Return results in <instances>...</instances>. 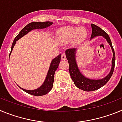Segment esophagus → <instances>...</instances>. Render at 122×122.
I'll use <instances>...</instances> for the list:
<instances>
[{"mask_svg":"<svg viewBox=\"0 0 122 122\" xmlns=\"http://www.w3.org/2000/svg\"><path fill=\"white\" fill-rule=\"evenodd\" d=\"M66 55L65 54H62V56H61V59H62V60H66Z\"/></svg>","mask_w":122,"mask_h":122,"instance_id":"obj_1","label":"esophagus"}]
</instances>
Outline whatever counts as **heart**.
I'll return each mask as SVG.
<instances>
[{
  "label": "heart",
  "instance_id": "1",
  "mask_svg": "<svg viewBox=\"0 0 122 122\" xmlns=\"http://www.w3.org/2000/svg\"><path fill=\"white\" fill-rule=\"evenodd\" d=\"M87 35V32L85 28L65 26L59 29L57 39L61 43H66L72 40V43L77 45L84 40Z\"/></svg>",
  "mask_w": 122,
  "mask_h": 122
}]
</instances>
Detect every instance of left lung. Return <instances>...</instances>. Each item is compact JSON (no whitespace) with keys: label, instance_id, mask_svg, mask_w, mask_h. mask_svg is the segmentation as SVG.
I'll return each mask as SVG.
<instances>
[{"label":"left lung","instance_id":"left-lung-1","mask_svg":"<svg viewBox=\"0 0 122 122\" xmlns=\"http://www.w3.org/2000/svg\"><path fill=\"white\" fill-rule=\"evenodd\" d=\"M91 27L92 29V33L90 39H93V38L98 36H102L103 38H104L111 48L113 57L112 59L111 69L109 74L106 77L102 79H90L89 77H86L81 72L80 70L77 66V61H76V57L77 49L73 48V49H68L65 51L66 57L68 60L69 71H70L71 79L74 82V85L77 88L86 92H91L98 90L104 86L109 81L114 72L115 61H116L115 52L113 49L111 40L110 39L108 34L104 32L103 29L96 25L92 24Z\"/></svg>","mask_w":122,"mask_h":122}]
</instances>
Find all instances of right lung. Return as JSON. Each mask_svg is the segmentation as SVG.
Masks as SVG:
<instances>
[{"label": "right lung", "mask_w": 122, "mask_h": 122, "mask_svg": "<svg viewBox=\"0 0 122 122\" xmlns=\"http://www.w3.org/2000/svg\"><path fill=\"white\" fill-rule=\"evenodd\" d=\"M52 24H53V22H50V21H46V22H33L28 24L27 25H25L21 30V32L19 33V34L15 37V40H14L13 42L11 49V52L10 53L9 56H10L11 53V52H12L14 46H15V44H16V41L18 40H19L21 38H22V36L27 34L29 32L33 30L46 29V28H48V27L51 25ZM60 58H61V54L59 55L56 57H55L54 59H52V60L51 62L49 70H48V73H47L45 80L44 81V82L43 83V84L40 87L36 89H34V90H26V89H22L21 87H19V86H18L22 90L25 92L26 93L34 96H42L49 93L52 89V86H53L55 71H56V70L57 69L58 66H59V63L60 62Z\"/></svg>", "instance_id": "add662e5"}]
</instances>
